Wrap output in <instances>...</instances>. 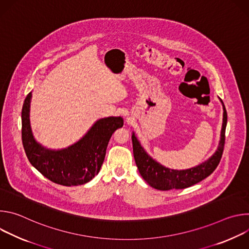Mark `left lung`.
Returning a JSON list of instances; mask_svg holds the SVG:
<instances>
[{
  "label": "left lung",
  "mask_w": 249,
  "mask_h": 249,
  "mask_svg": "<svg viewBox=\"0 0 249 249\" xmlns=\"http://www.w3.org/2000/svg\"><path fill=\"white\" fill-rule=\"evenodd\" d=\"M223 102V101H222ZM224 105V103H223ZM228 121V114L224 105V119L223 128L221 134V141L218 151L211 159L202 164L185 170H173L166 168L152 158H150L146 152L141 147L137 138L133 134V153L134 159L139 169L141 176L147 181L149 185L158 190H170V189H183L190 187L201 180L205 179L207 176L214 172L220 163L225 148L226 140V127Z\"/></svg>",
  "instance_id": "8db88e82"
}]
</instances>
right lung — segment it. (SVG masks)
Masks as SVG:
<instances>
[{
	"label": "right lung",
	"instance_id": "obj_1",
	"mask_svg": "<svg viewBox=\"0 0 249 249\" xmlns=\"http://www.w3.org/2000/svg\"><path fill=\"white\" fill-rule=\"evenodd\" d=\"M31 93L24 99L21 110V140L29 162L54 183L73 186L90 181L99 172L108 142L115 130L123 126L121 117L98 120L78 143L68 149L51 151L37 144L29 126Z\"/></svg>",
	"mask_w": 249,
	"mask_h": 249
}]
</instances>
